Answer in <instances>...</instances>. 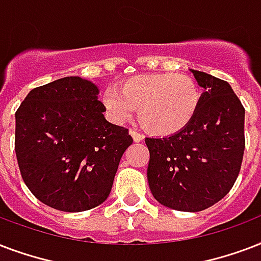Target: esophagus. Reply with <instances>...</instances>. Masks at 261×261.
<instances>
[{"label":"esophagus","mask_w":261,"mask_h":261,"mask_svg":"<svg viewBox=\"0 0 261 261\" xmlns=\"http://www.w3.org/2000/svg\"><path fill=\"white\" fill-rule=\"evenodd\" d=\"M129 133H130V136H132V139L136 141V143H139V141H141L143 139H144V137H143V135H140V133L136 132V130H132V129L129 130Z\"/></svg>","instance_id":"1"}]
</instances>
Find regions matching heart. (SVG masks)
I'll return each instance as SVG.
<instances>
[{"instance_id": "1", "label": "heart", "mask_w": 261, "mask_h": 261, "mask_svg": "<svg viewBox=\"0 0 261 261\" xmlns=\"http://www.w3.org/2000/svg\"><path fill=\"white\" fill-rule=\"evenodd\" d=\"M200 98L197 83L187 74L148 73L129 77L120 90L108 87L100 102L113 124L130 120L139 107V120L149 133L170 136L191 124Z\"/></svg>"}]
</instances>
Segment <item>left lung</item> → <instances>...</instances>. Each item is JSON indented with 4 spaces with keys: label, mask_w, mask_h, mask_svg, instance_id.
<instances>
[{
    "label": "left lung",
    "mask_w": 261,
    "mask_h": 261,
    "mask_svg": "<svg viewBox=\"0 0 261 261\" xmlns=\"http://www.w3.org/2000/svg\"><path fill=\"white\" fill-rule=\"evenodd\" d=\"M203 94L195 118L169 137H147V178L165 207L197 213L233 188L245 149V109L225 80L191 69Z\"/></svg>",
    "instance_id": "obj_1"
}]
</instances>
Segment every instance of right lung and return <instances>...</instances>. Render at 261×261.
<instances>
[{
    "mask_svg": "<svg viewBox=\"0 0 261 261\" xmlns=\"http://www.w3.org/2000/svg\"><path fill=\"white\" fill-rule=\"evenodd\" d=\"M99 88L69 76L36 87L16 112L15 151L36 199L65 213L102 204L112 191L128 129L103 116Z\"/></svg>",
    "mask_w": 261,
    "mask_h": 261,
    "instance_id": "obj_1",
    "label": "right lung"
}]
</instances>
